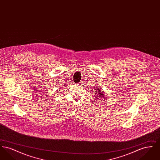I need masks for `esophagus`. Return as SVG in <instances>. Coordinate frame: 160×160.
Wrapping results in <instances>:
<instances>
[{"mask_svg": "<svg viewBox=\"0 0 160 160\" xmlns=\"http://www.w3.org/2000/svg\"><path fill=\"white\" fill-rule=\"evenodd\" d=\"M81 84H82V82H80L78 84V86H81Z\"/></svg>", "mask_w": 160, "mask_h": 160, "instance_id": "1", "label": "esophagus"}]
</instances>
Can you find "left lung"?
I'll list each match as a JSON object with an SVG mask.
<instances>
[{"mask_svg": "<svg viewBox=\"0 0 160 160\" xmlns=\"http://www.w3.org/2000/svg\"><path fill=\"white\" fill-rule=\"evenodd\" d=\"M99 88V87H98ZM93 94L95 95V97H97V98H99V99L101 101H104L105 99H106V97L105 95V94L104 93V91H102V90L101 89V88H96L95 87L93 89ZM98 99V98H97Z\"/></svg>", "mask_w": 160, "mask_h": 160, "instance_id": "1", "label": "left lung"}]
</instances>
